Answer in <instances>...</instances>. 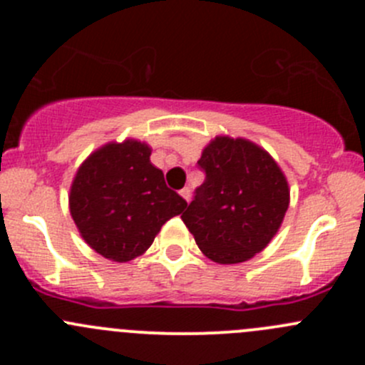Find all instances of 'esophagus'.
Instances as JSON below:
<instances>
[{"instance_id": "34e87169", "label": "esophagus", "mask_w": 365, "mask_h": 365, "mask_svg": "<svg viewBox=\"0 0 365 365\" xmlns=\"http://www.w3.org/2000/svg\"><path fill=\"white\" fill-rule=\"evenodd\" d=\"M180 196H182L185 201H189L190 200V189H189V187H183V189L180 190Z\"/></svg>"}]
</instances>
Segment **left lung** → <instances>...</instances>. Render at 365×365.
<instances>
[{
	"mask_svg": "<svg viewBox=\"0 0 365 365\" xmlns=\"http://www.w3.org/2000/svg\"><path fill=\"white\" fill-rule=\"evenodd\" d=\"M197 165L205 182L182 213L183 224L215 263L251 259L284 219L289 205L284 175L259 146L226 135L206 146Z\"/></svg>",
	"mask_w": 365,
	"mask_h": 365,
	"instance_id": "left-lung-1",
	"label": "left lung"
}]
</instances>
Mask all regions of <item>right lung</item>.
<instances>
[{
  "instance_id": "1",
  "label": "right lung",
  "mask_w": 365,
  "mask_h": 365,
  "mask_svg": "<svg viewBox=\"0 0 365 365\" xmlns=\"http://www.w3.org/2000/svg\"><path fill=\"white\" fill-rule=\"evenodd\" d=\"M139 141L111 143L91 153L70 189V213L91 249L125 263L143 254L187 201L169 189Z\"/></svg>"
}]
</instances>
